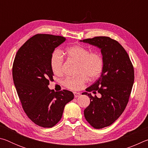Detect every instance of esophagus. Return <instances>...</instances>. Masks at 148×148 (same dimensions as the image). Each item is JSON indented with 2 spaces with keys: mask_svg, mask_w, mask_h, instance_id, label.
Returning <instances> with one entry per match:
<instances>
[{
  "mask_svg": "<svg viewBox=\"0 0 148 148\" xmlns=\"http://www.w3.org/2000/svg\"><path fill=\"white\" fill-rule=\"evenodd\" d=\"M74 95L75 98H77V97H79L80 96V93L77 92H74Z\"/></svg>",
  "mask_w": 148,
  "mask_h": 148,
  "instance_id": "obj_1",
  "label": "esophagus"
}]
</instances>
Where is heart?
<instances>
[{
  "label": "heart",
  "instance_id": "heart-1",
  "mask_svg": "<svg viewBox=\"0 0 148 148\" xmlns=\"http://www.w3.org/2000/svg\"><path fill=\"white\" fill-rule=\"evenodd\" d=\"M64 54L69 59L78 62L77 73L76 77H67L63 82L64 86L72 90L81 89L86 83L88 77L95 79L102 73L104 67V61L101 55L98 52H91L86 47L73 46L64 50ZM63 58L59 51H54L50 59L52 71L56 75L62 74Z\"/></svg>",
  "mask_w": 148,
  "mask_h": 148
}]
</instances>
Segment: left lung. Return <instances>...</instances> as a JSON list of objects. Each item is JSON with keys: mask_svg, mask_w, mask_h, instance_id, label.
<instances>
[{"mask_svg": "<svg viewBox=\"0 0 148 148\" xmlns=\"http://www.w3.org/2000/svg\"><path fill=\"white\" fill-rule=\"evenodd\" d=\"M101 49L104 67L98 79L86 91L98 92L100 97H89L84 116L95 129L110 126L121 116L129 102L134 79V68L127 51L118 42L107 36L80 40Z\"/></svg>", "mask_w": 148, "mask_h": 148, "instance_id": "obj_1", "label": "left lung"}]
</instances>
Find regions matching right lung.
Listing matches in <instances>:
<instances>
[{"mask_svg":"<svg viewBox=\"0 0 148 148\" xmlns=\"http://www.w3.org/2000/svg\"><path fill=\"white\" fill-rule=\"evenodd\" d=\"M65 40L61 36L36 34L20 47L14 59L12 76L22 107L32 122L44 128L60 121L65 105L74 97L68 90L55 92L48 87L53 80L51 55Z\"/></svg>","mask_w":148,"mask_h":148,"instance_id":"1","label":"right lung"}]
</instances>
